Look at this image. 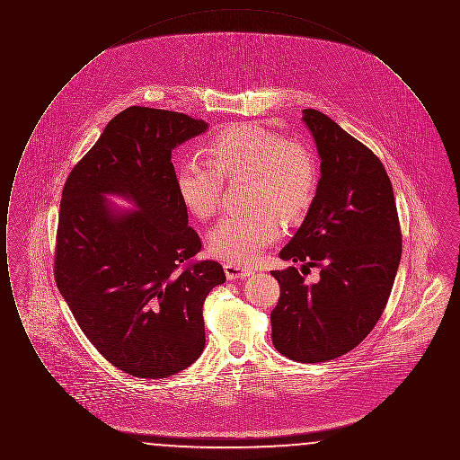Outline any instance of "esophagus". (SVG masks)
Returning a JSON list of instances; mask_svg holds the SVG:
<instances>
[{
    "instance_id": "obj_1",
    "label": "esophagus",
    "mask_w": 460,
    "mask_h": 460,
    "mask_svg": "<svg viewBox=\"0 0 460 460\" xmlns=\"http://www.w3.org/2000/svg\"><path fill=\"white\" fill-rule=\"evenodd\" d=\"M224 270H226L227 279H243V278H248V276H252L255 272L253 267L233 262L224 263Z\"/></svg>"
}]
</instances>
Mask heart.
<instances>
[{
  "instance_id": "1",
  "label": "heart",
  "mask_w": 460,
  "mask_h": 460,
  "mask_svg": "<svg viewBox=\"0 0 460 460\" xmlns=\"http://www.w3.org/2000/svg\"><path fill=\"white\" fill-rule=\"evenodd\" d=\"M207 156H188L175 169L177 195L197 219L216 216L224 179L250 177V210L224 217L208 234L210 250L224 261L253 262L278 240V216L286 222L302 219L317 193L319 164L312 146L262 126L226 128L208 141Z\"/></svg>"
}]
</instances>
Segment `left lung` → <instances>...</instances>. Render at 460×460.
Returning a JSON list of instances; mask_svg holds the SVG:
<instances>
[{
  "instance_id": "left-lung-1",
  "label": "left lung",
  "mask_w": 460,
  "mask_h": 460,
  "mask_svg": "<svg viewBox=\"0 0 460 460\" xmlns=\"http://www.w3.org/2000/svg\"><path fill=\"white\" fill-rule=\"evenodd\" d=\"M321 155V181L283 261L322 270L306 286L295 267L272 270L281 295L270 312L272 343L288 358L315 364L353 350L388 304L402 257L392 181L381 160L328 115L304 111Z\"/></svg>"
}]
</instances>
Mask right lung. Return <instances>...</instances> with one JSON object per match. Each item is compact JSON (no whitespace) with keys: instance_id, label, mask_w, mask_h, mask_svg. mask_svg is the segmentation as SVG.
I'll list each match as a JSON object with an SVG mask.
<instances>
[{"instance_id":"add662e5","label":"right lung","mask_w":460,"mask_h":460,"mask_svg":"<svg viewBox=\"0 0 460 460\" xmlns=\"http://www.w3.org/2000/svg\"><path fill=\"white\" fill-rule=\"evenodd\" d=\"M207 129L181 111L129 107L115 115L70 171L62 191L55 281L79 328L111 366L134 377H169L205 347L203 304L226 281L216 261H197L171 156ZM107 192L139 211L113 217Z\"/></svg>"}]
</instances>
